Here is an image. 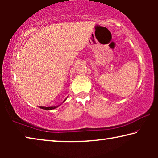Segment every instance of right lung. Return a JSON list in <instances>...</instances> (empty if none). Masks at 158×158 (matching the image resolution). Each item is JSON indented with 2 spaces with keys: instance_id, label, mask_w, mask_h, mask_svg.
Here are the masks:
<instances>
[{
  "instance_id": "right-lung-1",
  "label": "right lung",
  "mask_w": 158,
  "mask_h": 158,
  "mask_svg": "<svg viewBox=\"0 0 158 158\" xmlns=\"http://www.w3.org/2000/svg\"><path fill=\"white\" fill-rule=\"evenodd\" d=\"M66 100V99L65 100H64L63 102H65ZM59 106V105H58V106H48V107H47V106H42V107H41L42 109H46V110H52V109H56V108H57L58 106Z\"/></svg>"
}]
</instances>
